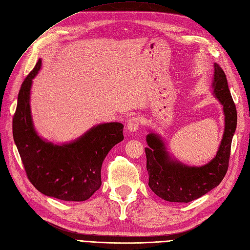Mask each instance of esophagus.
Listing matches in <instances>:
<instances>
[{
  "mask_svg": "<svg viewBox=\"0 0 250 250\" xmlns=\"http://www.w3.org/2000/svg\"><path fill=\"white\" fill-rule=\"evenodd\" d=\"M141 125V118L139 116H132L130 119H128V122L126 124V127L128 131L131 132H137L138 128H139Z\"/></svg>",
  "mask_w": 250,
  "mask_h": 250,
  "instance_id": "obj_1",
  "label": "esophagus"
}]
</instances>
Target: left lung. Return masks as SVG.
Here are the masks:
<instances>
[{"label": "left lung", "instance_id": "1", "mask_svg": "<svg viewBox=\"0 0 250 250\" xmlns=\"http://www.w3.org/2000/svg\"><path fill=\"white\" fill-rule=\"evenodd\" d=\"M212 88L215 98L224 106L225 132L216 155L202 167H190L173 160L159 135L150 133L145 148L148 186L156 196L168 202L188 203L216 188L226 176L230 145L237 126V110L230 95L226 74L214 63Z\"/></svg>", "mask_w": 250, "mask_h": 250}]
</instances>
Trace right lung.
Masks as SVG:
<instances>
[{"instance_id": "add662e5", "label": "right lung", "mask_w": 250, "mask_h": 250, "mask_svg": "<svg viewBox=\"0 0 250 250\" xmlns=\"http://www.w3.org/2000/svg\"><path fill=\"white\" fill-rule=\"evenodd\" d=\"M40 68L41 60L18 92L12 122L15 145L27 178L43 195L62 201H85L100 188L102 164L111 148L124 140V125L101 124L62 145L42 139L35 131L30 108L32 80Z\"/></svg>"}]
</instances>
